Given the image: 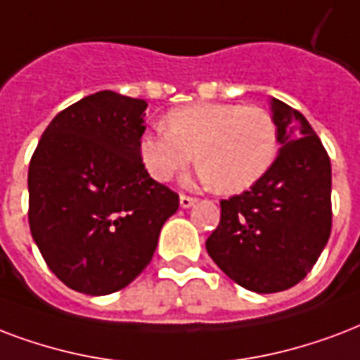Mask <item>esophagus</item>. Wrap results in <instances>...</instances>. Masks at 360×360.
I'll return each instance as SVG.
<instances>
[{
    "label": "esophagus",
    "instance_id": "1",
    "mask_svg": "<svg viewBox=\"0 0 360 360\" xmlns=\"http://www.w3.org/2000/svg\"><path fill=\"white\" fill-rule=\"evenodd\" d=\"M179 204L181 207H191V205L196 204V198H192V196H186V194H181L179 196Z\"/></svg>",
    "mask_w": 360,
    "mask_h": 360
}]
</instances>
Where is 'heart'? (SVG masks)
I'll list each match as a JSON object with an SVG mask.
<instances>
[{
	"instance_id": "heart-1",
	"label": "heart",
	"mask_w": 360,
	"mask_h": 360,
	"mask_svg": "<svg viewBox=\"0 0 360 360\" xmlns=\"http://www.w3.org/2000/svg\"><path fill=\"white\" fill-rule=\"evenodd\" d=\"M164 128L139 137V158L162 183L183 174L194 153L200 179L221 194H238L278 158V124L264 107L202 101L172 109Z\"/></svg>"
}]
</instances>
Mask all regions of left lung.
Masks as SVG:
<instances>
[{
    "mask_svg": "<svg viewBox=\"0 0 360 360\" xmlns=\"http://www.w3.org/2000/svg\"><path fill=\"white\" fill-rule=\"evenodd\" d=\"M279 155L249 191L221 200L205 249L243 289L268 295L300 283L333 229L330 158L306 117L271 98Z\"/></svg>",
    "mask_w": 360,
    "mask_h": 360,
    "instance_id": "1",
    "label": "left lung"
}]
</instances>
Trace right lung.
Masks as SVG:
<instances>
[{
	"instance_id": "add662e5",
	"label": "right lung",
	"mask_w": 360,
	"mask_h": 360,
	"mask_svg": "<svg viewBox=\"0 0 360 360\" xmlns=\"http://www.w3.org/2000/svg\"><path fill=\"white\" fill-rule=\"evenodd\" d=\"M147 101L101 90L60 111L27 169V221L46 266L101 296L147 268L179 196L139 158Z\"/></svg>"
}]
</instances>
